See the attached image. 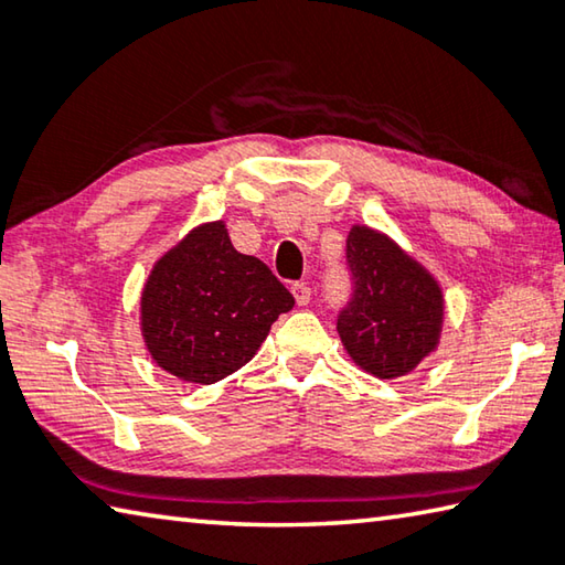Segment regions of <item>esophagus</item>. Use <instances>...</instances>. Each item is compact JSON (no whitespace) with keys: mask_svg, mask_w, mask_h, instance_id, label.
Masks as SVG:
<instances>
[{"mask_svg":"<svg viewBox=\"0 0 565 565\" xmlns=\"http://www.w3.org/2000/svg\"><path fill=\"white\" fill-rule=\"evenodd\" d=\"M291 294H294V299L299 306H306L311 301V289H309V284H306V281L291 284Z\"/></svg>","mask_w":565,"mask_h":565,"instance_id":"esophagus-1","label":"esophagus"}]
</instances>
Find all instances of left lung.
Instances as JSON below:
<instances>
[{
  "label": "left lung",
  "mask_w": 565,
  "mask_h": 565,
  "mask_svg": "<svg viewBox=\"0 0 565 565\" xmlns=\"http://www.w3.org/2000/svg\"><path fill=\"white\" fill-rule=\"evenodd\" d=\"M347 269L351 294L337 317L343 347L379 379L408 374L438 341L441 289L391 238L366 226L349 232Z\"/></svg>",
  "instance_id": "8db88e82"
}]
</instances>
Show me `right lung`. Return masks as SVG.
Returning <instances> with one entry per match:
<instances>
[{"mask_svg": "<svg viewBox=\"0 0 565 565\" xmlns=\"http://www.w3.org/2000/svg\"><path fill=\"white\" fill-rule=\"evenodd\" d=\"M294 306L256 256L238 254L224 224H204L159 259L141 294V331L161 369L191 384L234 374Z\"/></svg>", "mask_w": 565, "mask_h": 565, "instance_id": "1", "label": "right lung"}]
</instances>
